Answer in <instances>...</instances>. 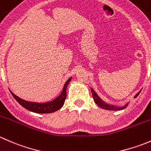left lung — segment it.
<instances>
[{"label": "left lung", "mask_w": 151, "mask_h": 151, "mask_svg": "<svg viewBox=\"0 0 151 151\" xmlns=\"http://www.w3.org/2000/svg\"><path fill=\"white\" fill-rule=\"evenodd\" d=\"M91 93H92L93 98V100H94V101H95L96 104L98 105L99 106H100V107L102 108V109H106V110H121V109H124V108H126L128 105V104H126L124 106H123V107H115V106H110V105L106 104V103L104 102V101H103L102 100H101V99L98 96V95H97V94L94 92V91L92 89V88H91ZM139 93H140V91H139V92L138 93L136 96H135L134 98H137V97L138 96V95L139 94Z\"/></svg>", "instance_id": "8db88e82"}]
</instances>
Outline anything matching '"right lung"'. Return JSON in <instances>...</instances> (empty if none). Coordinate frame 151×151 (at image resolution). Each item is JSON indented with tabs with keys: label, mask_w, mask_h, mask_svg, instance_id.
<instances>
[{
	"label": "right lung",
	"mask_w": 151,
	"mask_h": 151,
	"mask_svg": "<svg viewBox=\"0 0 151 151\" xmlns=\"http://www.w3.org/2000/svg\"><path fill=\"white\" fill-rule=\"evenodd\" d=\"M71 80V77L68 79V80L66 82L61 93L60 94V96H59L58 98H56L55 99H54L53 101H50V102L44 103V104L30 102V101H25V100L22 99L17 96L14 95L12 92L11 93H12L14 98L16 99V101H17L19 104L22 105L24 108L28 109V110L31 111V112H36V113H51V112H55V111L58 110L59 109H60V108L63 106L66 98L67 85L69 83Z\"/></svg>",
	"instance_id": "right-lung-1"
}]
</instances>
